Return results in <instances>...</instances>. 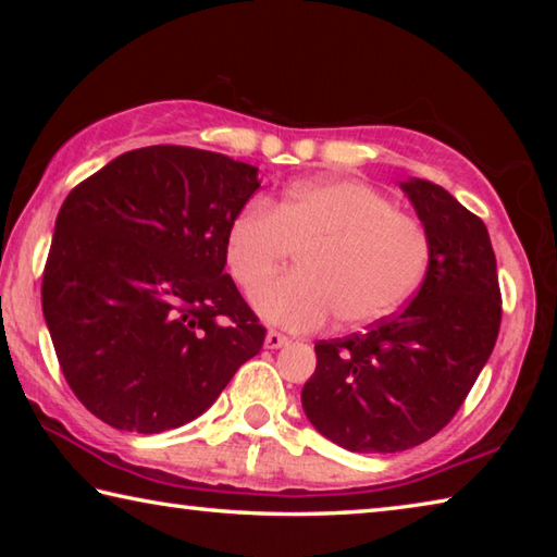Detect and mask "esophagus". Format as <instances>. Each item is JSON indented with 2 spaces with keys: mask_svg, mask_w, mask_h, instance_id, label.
I'll use <instances>...</instances> for the list:
<instances>
[{
  "mask_svg": "<svg viewBox=\"0 0 557 557\" xmlns=\"http://www.w3.org/2000/svg\"><path fill=\"white\" fill-rule=\"evenodd\" d=\"M287 344H289V338L280 332H268V336H265V348H282Z\"/></svg>",
  "mask_w": 557,
  "mask_h": 557,
  "instance_id": "obj_1",
  "label": "esophagus"
}]
</instances>
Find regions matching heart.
<instances>
[{"label": "heart", "instance_id": "b5f03b06", "mask_svg": "<svg viewBox=\"0 0 557 557\" xmlns=\"http://www.w3.org/2000/svg\"><path fill=\"white\" fill-rule=\"evenodd\" d=\"M292 247L300 270L256 295L258 312L292 332H312L334 317L346 329L381 322L418 292L432 258L425 225L356 178L292 186L272 209L248 203L228 225L225 262L252 292Z\"/></svg>", "mask_w": 557, "mask_h": 557}]
</instances>
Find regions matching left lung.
<instances>
[{
  "label": "left lung",
  "instance_id": "obj_1",
  "mask_svg": "<svg viewBox=\"0 0 557 557\" xmlns=\"http://www.w3.org/2000/svg\"><path fill=\"white\" fill-rule=\"evenodd\" d=\"M400 188L432 245L422 287L369 332L317 342V371L301 388L309 422L351 451L388 455L435 437L465 403L502 326L484 221L425 178Z\"/></svg>",
  "mask_w": 557,
  "mask_h": 557
}]
</instances>
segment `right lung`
<instances>
[{"label":"right lung","mask_w":557,"mask_h":557,"mask_svg":"<svg viewBox=\"0 0 557 557\" xmlns=\"http://www.w3.org/2000/svg\"><path fill=\"white\" fill-rule=\"evenodd\" d=\"M258 186V166L154 145L65 196L41 307L96 418L143 435L182 428L260 354L265 326L223 272L228 225Z\"/></svg>","instance_id":"right-lung-1"}]
</instances>
